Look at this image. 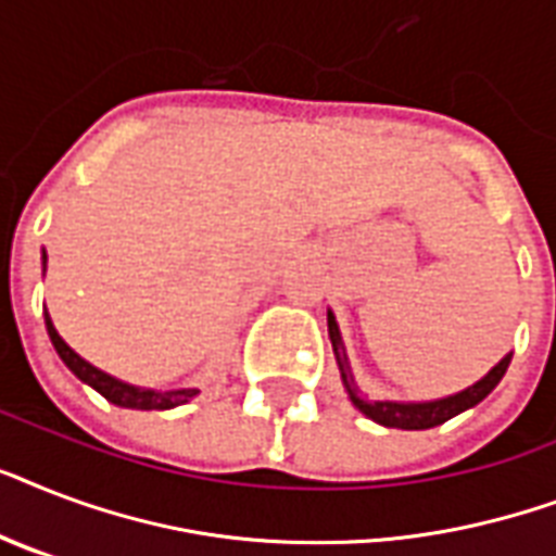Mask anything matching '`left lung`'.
<instances>
[{
    "instance_id": "1",
    "label": "left lung",
    "mask_w": 556,
    "mask_h": 556,
    "mask_svg": "<svg viewBox=\"0 0 556 556\" xmlns=\"http://www.w3.org/2000/svg\"><path fill=\"white\" fill-rule=\"evenodd\" d=\"M329 338L331 346H334V355H338V366L340 375H343V383L349 389V397H352V404L371 418V421L383 424V427H395V430H430V427H439V424L450 421L453 415L465 413L470 406H476L482 397H488L496 389V383L502 380V375L508 371L510 355H505L500 364L493 366L488 375H484L479 383L473 387H467L465 392H458V395L441 397V401H430V404H395V401H364L361 397V389H357L355 378H352V369H349L346 361V349H343V340H340V329L334 317L329 312Z\"/></svg>"
}]
</instances>
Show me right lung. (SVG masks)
Returning <instances> with one entry per match:
<instances>
[{
  "mask_svg": "<svg viewBox=\"0 0 556 556\" xmlns=\"http://www.w3.org/2000/svg\"><path fill=\"white\" fill-rule=\"evenodd\" d=\"M42 260H46V253H42ZM46 329L48 338L54 343L56 355L63 357V364L77 375L80 380H86L91 389H98L100 395L112 401L117 406H129V409H173L178 404H187L192 395H199V389H169V392H155V389H138L129 387V383H121V380L109 378L100 369H94L91 364H86L80 355H74L72 349L65 346V340L56 334L54 323L48 317L46 312Z\"/></svg>",
  "mask_w": 556,
  "mask_h": 556,
  "instance_id": "add662e5",
  "label": "right lung"
}]
</instances>
